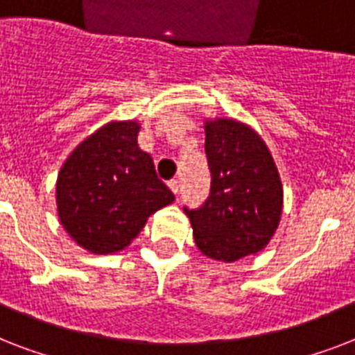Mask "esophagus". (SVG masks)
<instances>
[{
    "mask_svg": "<svg viewBox=\"0 0 355 355\" xmlns=\"http://www.w3.org/2000/svg\"><path fill=\"white\" fill-rule=\"evenodd\" d=\"M167 186H169V189H171L173 193H175V195L178 193V182H177V180H169V182H167Z\"/></svg>",
    "mask_w": 355,
    "mask_h": 355,
    "instance_id": "obj_1",
    "label": "esophagus"
}]
</instances>
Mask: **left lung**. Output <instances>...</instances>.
I'll return each instance as SVG.
<instances>
[{
  "mask_svg": "<svg viewBox=\"0 0 355 355\" xmlns=\"http://www.w3.org/2000/svg\"><path fill=\"white\" fill-rule=\"evenodd\" d=\"M210 193L197 210L184 206L197 247L219 261L259 252L280 223L284 191L267 145L234 119L205 125Z\"/></svg>",
  "mask_w": 355,
  "mask_h": 355,
  "instance_id": "8db88e82",
  "label": "left lung"
}]
</instances>
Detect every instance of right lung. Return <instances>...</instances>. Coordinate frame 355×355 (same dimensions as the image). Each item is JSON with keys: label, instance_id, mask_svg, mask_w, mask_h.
<instances>
[{"label": "right lung", "instance_id": "1", "mask_svg": "<svg viewBox=\"0 0 355 355\" xmlns=\"http://www.w3.org/2000/svg\"><path fill=\"white\" fill-rule=\"evenodd\" d=\"M136 121L108 123L69 155L58 173V217L66 232L94 254L125 248L147 217L175 195L138 147Z\"/></svg>", "mask_w": 355, "mask_h": 355}]
</instances>
